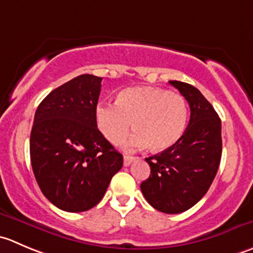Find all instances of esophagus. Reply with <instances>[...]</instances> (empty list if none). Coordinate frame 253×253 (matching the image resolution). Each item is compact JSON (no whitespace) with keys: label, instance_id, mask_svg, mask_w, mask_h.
Segmentation results:
<instances>
[{"label":"esophagus","instance_id":"obj_1","mask_svg":"<svg viewBox=\"0 0 253 253\" xmlns=\"http://www.w3.org/2000/svg\"><path fill=\"white\" fill-rule=\"evenodd\" d=\"M134 159H136V157H133V156H125L124 157V166L128 167L129 164L134 161Z\"/></svg>","mask_w":253,"mask_h":253}]
</instances>
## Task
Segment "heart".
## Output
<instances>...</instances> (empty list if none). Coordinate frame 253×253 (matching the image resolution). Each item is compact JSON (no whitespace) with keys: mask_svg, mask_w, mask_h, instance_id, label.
<instances>
[{"mask_svg":"<svg viewBox=\"0 0 253 253\" xmlns=\"http://www.w3.org/2000/svg\"><path fill=\"white\" fill-rule=\"evenodd\" d=\"M95 120L99 131L110 143L124 141L133 125L136 131L126 142L127 149L151 144L154 151H164L184 133L188 105L176 91L156 86L127 87L119 92L116 102H99Z\"/></svg>","mask_w":253,"mask_h":253,"instance_id":"1","label":"heart"}]
</instances>
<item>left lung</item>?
Here are the masks:
<instances>
[{"label": "left lung", "instance_id": "obj_1", "mask_svg": "<svg viewBox=\"0 0 253 253\" xmlns=\"http://www.w3.org/2000/svg\"><path fill=\"white\" fill-rule=\"evenodd\" d=\"M190 106L183 136L161 154L146 158L151 175L142 181L147 202L158 211L179 214L194 207L209 190L220 166L221 120L193 85L171 80Z\"/></svg>", "mask_w": 253, "mask_h": 253}]
</instances>
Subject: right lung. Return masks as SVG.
Masks as SVG:
<instances>
[{
    "label": "right lung",
    "mask_w": 253,
    "mask_h": 253,
    "mask_svg": "<svg viewBox=\"0 0 253 253\" xmlns=\"http://www.w3.org/2000/svg\"><path fill=\"white\" fill-rule=\"evenodd\" d=\"M101 82L79 75L46 95L34 115L29 142L34 176L44 197L64 211L99 204L124 164L95 120Z\"/></svg>",
    "instance_id": "1"
}]
</instances>
